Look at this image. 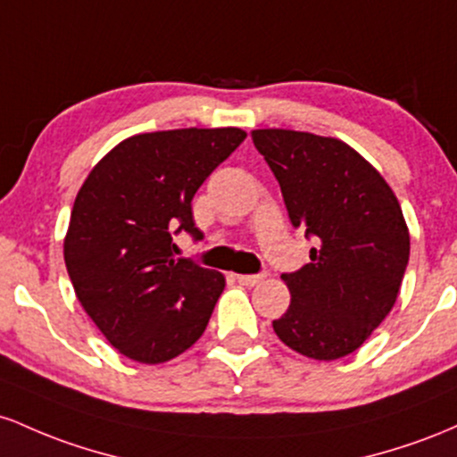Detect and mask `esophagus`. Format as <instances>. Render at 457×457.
<instances>
[{"label": "esophagus", "mask_w": 457, "mask_h": 457, "mask_svg": "<svg viewBox=\"0 0 457 457\" xmlns=\"http://www.w3.org/2000/svg\"><path fill=\"white\" fill-rule=\"evenodd\" d=\"M235 278H237L239 285L254 287V285H259L261 280H263V274H237V276H235Z\"/></svg>", "instance_id": "obj_1"}]
</instances>
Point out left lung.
<instances>
[{
  "mask_svg": "<svg viewBox=\"0 0 457 457\" xmlns=\"http://www.w3.org/2000/svg\"><path fill=\"white\" fill-rule=\"evenodd\" d=\"M294 228L315 244L311 263L280 276L291 291L278 339L302 356L337 361L367 341L397 300L410 256L402 207L380 172L335 137L253 131Z\"/></svg>",
  "mask_w": 457,
  "mask_h": 457,
  "instance_id": "1",
  "label": "left lung"
}]
</instances>
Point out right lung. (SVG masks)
Returning <instances> with one entry per match:
<instances>
[{"instance_id":"add662e5","label":"right lung","mask_w":457,"mask_h":457,"mask_svg":"<svg viewBox=\"0 0 457 457\" xmlns=\"http://www.w3.org/2000/svg\"><path fill=\"white\" fill-rule=\"evenodd\" d=\"M244 140L237 127L140 133L81 186L64 263L77 300L122 356L157 365L201 339L224 276L177 259L172 237L186 230L201 242L194 194Z\"/></svg>"}]
</instances>
